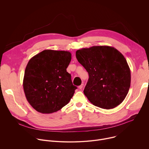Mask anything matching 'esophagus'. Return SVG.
<instances>
[{
    "label": "esophagus",
    "mask_w": 149,
    "mask_h": 149,
    "mask_svg": "<svg viewBox=\"0 0 149 149\" xmlns=\"http://www.w3.org/2000/svg\"><path fill=\"white\" fill-rule=\"evenodd\" d=\"M83 87H84V84H82L81 86H79V88L80 89V90H82V88H83Z\"/></svg>",
    "instance_id": "1"
}]
</instances>
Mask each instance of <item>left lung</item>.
<instances>
[{
  "label": "left lung",
  "instance_id": "left-lung-1",
  "mask_svg": "<svg viewBox=\"0 0 149 149\" xmlns=\"http://www.w3.org/2000/svg\"><path fill=\"white\" fill-rule=\"evenodd\" d=\"M76 58L88 73L84 93L93 105L109 110L124 101L130 87L131 72L121 52L109 46H94L77 50Z\"/></svg>",
  "mask_w": 149,
  "mask_h": 149
}]
</instances>
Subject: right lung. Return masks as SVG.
Wrapping results in <instances>:
<instances>
[{
    "instance_id": "right-lung-1",
    "label": "right lung",
    "mask_w": 149,
    "mask_h": 149,
    "mask_svg": "<svg viewBox=\"0 0 149 149\" xmlns=\"http://www.w3.org/2000/svg\"><path fill=\"white\" fill-rule=\"evenodd\" d=\"M71 60L68 51L47 49L29 61L23 87L28 101L35 110L51 114L70 102L77 88L67 71Z\"/></svg>"
}]
</instances>
